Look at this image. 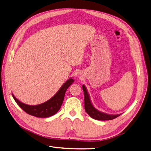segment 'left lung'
Instances as JSON below:
<instances>
[{
  "label": "left lung",
  "mask_w": 151,
  "mask_h": 151,
  "mask_svg": "<svg viewBox=\"0 0 151 151\" xmlns=\"http://www.w3.org/2000/svg\"><path fill=\"white\" fill-rule=\"evenodd\" d=\"M83 93H84V103H85V110L86 112L91 117L93 118L96 120H99V121H109L115 119L116 117H119L121 114L117 115H111L101 112L96 109L94 106L92 105L91 103L90 96L88 94L87 88L86 86L83 85L82 86Z\"/></svg>",
  "instance_id": "left-lung-1"
}]
</instances>
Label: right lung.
<instances>
[{
    "label": "right lung",
    "mask_w": 151,
    "mask_h": 151,
    "mask_svg": "<svg viewBox=\"0 0 151 151\" xmlns=\"http://www.w3.org/2000/svg\"><path fill=\"white\" fill-rule=\"evenodd\" d=\"M74 80L70 78L65 82L57 93L52 98L47 101L37 105H29L23 103L16 98L12 94L15 101L22 110L30 115L35 116L37 117L46 118L55 115L60 109L62 104L64 101L65 91L74 82Z\"/></svg>",
    "instance_id": "obj_1"
}]
</instances>
